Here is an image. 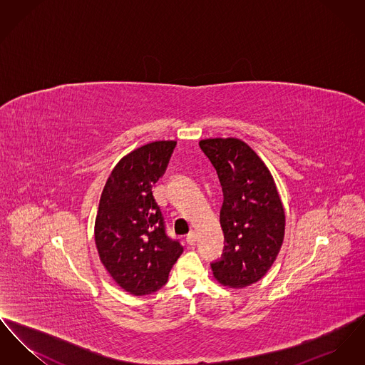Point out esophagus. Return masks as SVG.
Wrapping results in <instances>:
<instances>
[{
    "label": "esophagus",
    "mask_w": 365,
    "mask_h": 365,
    "mask_svg": "<svg viewBox=\"0 0 365 365\" xmlns=\"http://www.w3.org/2000/svg\"><path fill=\"white\" fill-rule=\"evenodd\" d=\"M197 241V234H195V231H190L187 235H186V242L189 243V245H194Z\"/></svg>",
    "instance_id": "1"
}]
</instances>
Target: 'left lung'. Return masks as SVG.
<instances>
[{"instance_id": "left-lung-1", "label": "left lung", "mask_w": 365, "mask_h": 365, "mask_svg": "<svg viewBox=\"0 0 365 365\" xmlns=\"http://www.w3.org/2000/svg\"><path fill=\"white\" fill-rule=\"evenodd\" d=\"M222 189V260L212 262L215 279L243 289L259 282L277 260L284 238V209L275 180L259 155L238 138L200 140Z\"/></svg>"}]
</instances>
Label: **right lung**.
I'll return each instance as SVG.
<instances>
[{
	"mask_svg": "<svg viewBox=\"0 0 365 365\" xmlns=\"http://www.w3.org/2000/svg\"><path fill=\"white\" fill-rule=\"evenodd\" d=\"M176 140H155L120 158L109 175L94 225L100 260L123 290L150 294L164 286L183 246L165 234L153 185Z\"/></svg>",
	"mask_w": 365,
	"mask_h": 365,
	"instance_id": "1",
	"label": "right lung"
}]
</instances>
